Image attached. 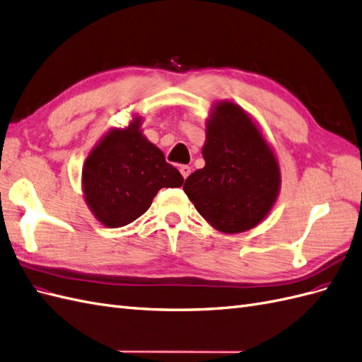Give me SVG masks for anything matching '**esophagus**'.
<instances>
[{
  "label": "esophagus",
  "mask_w": 362,
  "mask_h": 362,
  "mask_svg": "<svg viewBox=\"0 0 362 362\" xmlns=\"http://www.w3.org/2000/svg\"><path fill=\"white\" fill-rule=\"evenodd\" d=\"M180 172H181V175H182V178L185 180L190 175V172H192V169H190V165H185V164H182V165H180Z\"/></svg>",
  "instance_id": "esophagus-1"
}]
</instances>
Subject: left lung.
I'll use <instances>...</instances> for the list:
<instances>
[{
	"label": "left lung",
	"mask_w": 362,
	"mask_h": 362,
	"mask_svg": "<svg viewBox=\"0 0 362 362\" xmlns=\"http://www.w3.org/2000/svg\"><path fill=\"white\" fill-rule=\"evenodd\" d=\"M202 157L204 168L182 185L201 216L222 233L256 227L277 199L280 169L274 152L238 105H216Z\"/></svg>",
	"instance_id": "8db88e82"
}]
</instances>
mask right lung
<instances>
[{
  "label": "right lung",
  "mask_w": 362,
  "mask_h": 362,
  "mask_svg": "<svg viewBox=\"0 0 362 362\" xmlns=\"http://www.w3.org/2000/svg\"><path fill=\"white\" fill-rule=\"evenodd\" d=\"M184 178L164 153L146 140L135 119L126 129L106 134L86 158L85 199L103 226H128L151 207L163 187H180Z\"/></svg>",
  "instance_id": "add662e5"
}]
</instances>
